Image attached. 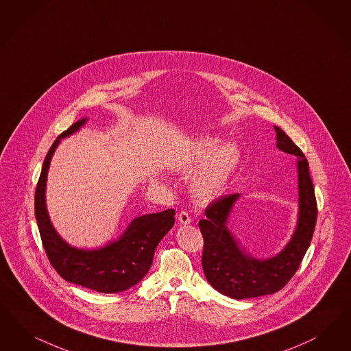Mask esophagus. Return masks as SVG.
Returning <instances> with one entry per match:
<instances>
[{
	"label": "esophagus",
	"mask_w": 351,
	"mask_h": 351,
	"mask_svg": "<svg viewBox=\"0 0 351 351\" xmlns=\"http://www.w3.org/2000/svg\"><path fill=\"white\" fill-rule=\"evenodd\" d=\"M178 221L181 222L182 225H189L191 222V218L187 212H181V213H178Z\"/></svg>",
	"instance_id": "esophagus-1"
}]
</instances>
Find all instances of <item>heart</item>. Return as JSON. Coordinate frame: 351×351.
I'll return each mask as SVG.
<instances>
[{
  "mask_svg": "<svg viewBox=\"0 0 351 351\" xmlns=\"http://www.w3.org/2000/svg\"><path fill=\"white\" fill-rule=\"evenodd\" d=\"M218 139L202 138L195 142L184 168L202 167L191 180V193L197 202L209 203L226 190L231 177L240 164V151L232 142L217 147Z\"/></svg>",
  "mask_w": 351,
  "mask_h": 351,
  "instance_id": "heart-1",
  "label": "heart"
}]
</instances>
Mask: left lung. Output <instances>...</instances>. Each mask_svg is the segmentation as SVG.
<instances>
[{"instance_id": "left-lung-1", "label": "left lung", "mask_w": 351, "mask_h": 351, "mask_svg": "<svg viewBox=\"0 0 351 351\" xmlns=\"http://www.w3.org/2000/svg\"><path fill=\"white\" fill-rule=\"evenodd\" d=\"M276 147L297 158L298 171V219L288 244L276 256L257 260L241 247L227 227L228 215L240 195L219 196L205 209V218L199 222L203 234L202 257L206 280L219 293L235 300L254 298L276 293L288 283L305 256L317 223V199L308 171V162L302 151L279 126Z\"/></svg>"}]
</instances>
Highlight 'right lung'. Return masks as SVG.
<instances>
[{
	"label": "right lung",
	"mask_w": 351,
	"mask_h": 351,
	"mask_svg": "<svg viewBox=\"0 0 351 351\" xmlns=\"http://www.w3.org/2000/svg\"><path fill=\"white\" fill-rule=\"evenodd\" d=\"M86 120L81 119L68 128L49 149L34 193V215L46 256L64 280L101 293H119L146 276L160 240L174 225L176 210L136 217L120 238L101 248H73L59 237L46 209L47 171L60 139L77 132Z\"/></svg>",
	"instance_id": "obj_1"
}]
</instances>
